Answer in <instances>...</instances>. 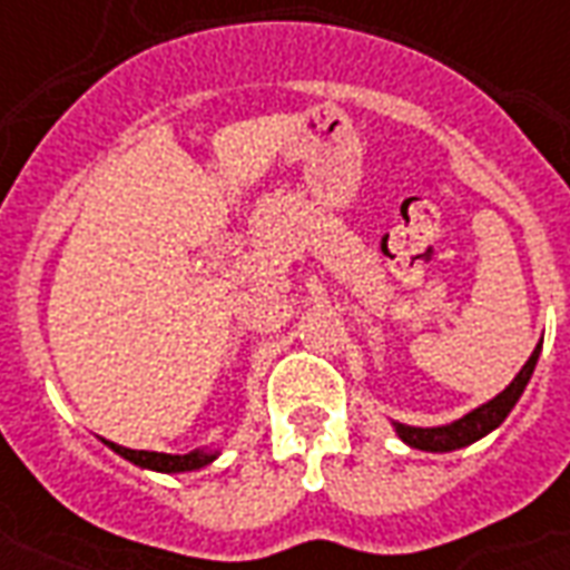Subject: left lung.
<instances>
[{
    "mask_svg": "<svg viewBox=\"0 0 570 570\" xmlns=\"http://www.w3.org/2000/svg\"><path fill=\"white\" fill-rule=\"evenodd\" d=\"M538 357L540 345L534 347V354L528 357L522 372L510 382L507 391H501V394L494 396V400H489L485 406L466 412L464 419L452 421V424H445V428H409V424H394L396 433H400V440L409 442L412 449H421V452H454V449H464L470 442L482 440V436L498 428V424L510 415V409L519 403V396L525 391L531 372L538 366Z\"/></svg>",
    "mask_w": 570,
    "mask_h": 570,
    "instance_id": "left-lung-1",
    "label": "left lung"
}]
</instances>
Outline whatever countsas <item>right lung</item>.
Wrapping results in <instances>:
<instances>
[{
	"instance_id": "right-lung-1",
	"label": "right lung",
	"mask_w": 570,
	"mask_h": 570,
	"mask_svg": "<svg viewBox=\"0 0 570 570\" xmlns=\"http://www.w3.org/2000/svg\"><path fill=\"white\" fill-rule=\"evenodd\" d=\"M109 449H116L121 458H128L137 466H149L158 473H186V470H200L216 458V452H188V454H164V452H137V449H125L109 442Z\"/></svg>"
}]
</instances>
